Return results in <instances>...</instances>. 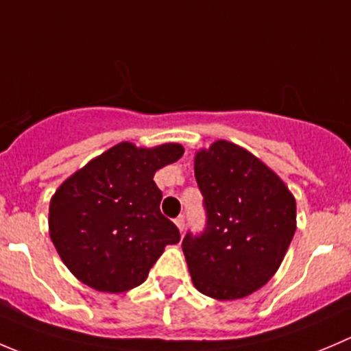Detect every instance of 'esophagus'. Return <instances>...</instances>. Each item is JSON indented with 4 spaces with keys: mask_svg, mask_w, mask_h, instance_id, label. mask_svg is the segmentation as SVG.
I'll return each mask as SVG.
<instances>
[{
    "mask_svg": "<svg viewBox=\"0 0 351 351\" xmlns=\"http://www.w3.org/2000/svg\"><path fill=\"white\" fill-rule=\"evenodd\" d=\"M175 223H176V226H178V230H180V233H182L183 230H185V216H178L175 219Z\"/></svg>",
    "mask_w": 351,
    "mask_h": 351,
    "instance_id": "1",
    "label": "esophagus"
}]
</instances>
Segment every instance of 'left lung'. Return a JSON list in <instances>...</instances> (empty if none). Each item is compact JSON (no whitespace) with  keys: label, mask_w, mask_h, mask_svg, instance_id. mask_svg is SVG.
Returning <instances> with one entry per match:
<instances>
[{"label":"left lung","mask_w":351,"mask_h":351,"mask_svg":"<svg viewBox=\"0 0 351 351\" xmlns=\"http://www.w3.org/2000/svg\"><path fill=\"white\" fill-rule=\"evenodd\" d=\"M206 226L186 233L183 254L200 293L237 300L267 283L297 230V204L280 176L226 141L195 156Z\"/></svg>","instance_id":"left-lung-1"}]
</instances>
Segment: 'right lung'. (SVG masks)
I'll return each mask as SVG.
<instances>
[{
    "instance_id": "add662e5",
    "label": "right lung",
    "mask_w": 351,
    "mask_h": 351,
    "mask_svg": "<svg viewBox=\"0 0 351 351\" xmlns=\"http://www.w3.org/2000/svg\"><path fill=\"white\" fill-rule=\"evenodd\" d=\"M183 147L137 149L121 142L93 159L56 190L49 234L64 266L87 287L120 293L145 281L180 231L162 216L159 168L178 161Z\"/></svg>"
}]
</instances>
